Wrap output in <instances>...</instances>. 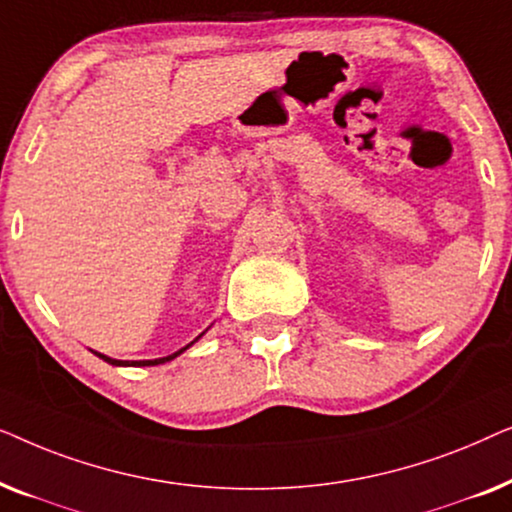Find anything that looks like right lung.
Masks as SVG:
<instances>
[{"instance_id":"right-lung-1","label":"right lung","mask_w":512,"mask_h":512,"mask_svg":"<svg viewBox=\"0 0 512 512\" xmlns=\"http://www.w3.org/2000/svg\"><path fill=\"white\" fill-rule=\"evenodd\" d=\"M198 338H200V335H198ZM198 338H195V340H198ZM191 345H193V342H191ZM191 345H186L184 349H188ZM184 349H179V352H174V354H170V356H163V359H153V361H118V359H109V356H104V354H97V352H95V354L100 356V359L107 361V363H111V366H158V363L172 361L174 356H179L181 352H184Z\"/></svg>"}]
</instances>
